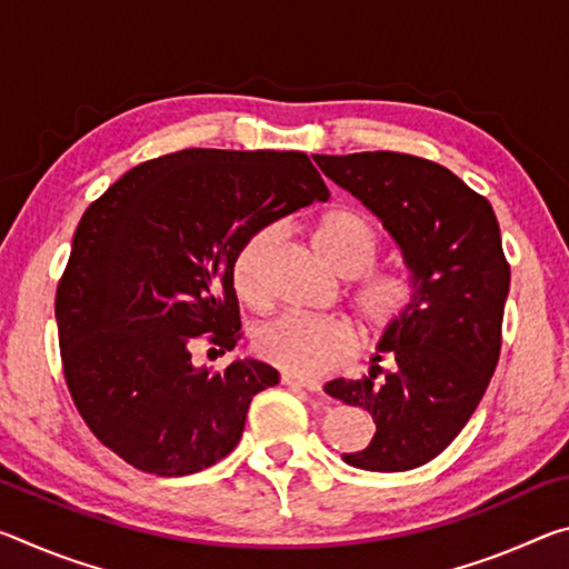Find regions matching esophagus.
<instances>
[{
  "label": "esophagus",
  "instance_id": "esophagus-1",
  "mask_svg": "<svg viewBox=\"0 0 569 569\" xmlns=\"http://www.w3.org/2000/svg\"><path fill=\"white\" fill-rule=\"evenodd\" d=\"M281 381L286 383V387H298V389H306L311 393L321 391V381H316V379H298V377H293V373H283Z\"/></svg>",
  "mask_w": 569,
  "mask_h": 569
}]
</instances>
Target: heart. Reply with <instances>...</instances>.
<instances>
[{"label":"heart","mask_w":569,"mask_h":569,"mask_svg":"<svg viewBox=\"0 0 569 569\" xmlns=\"http://www.w3.org/2000/svg\"><path fill=\"white\" fill-rule=\"evenodd\" d=\"M281 228L258 226L243 238L230 261V283L250 308L268 301L266 268ZM313 246L336 273L356 278L351 303L359 321L373 333H389L409 319L419 301V283L409 268H371L379 253V236L361 213L333 208L316 220ZM256 353L293 377H323L349 359L356 349L351 326L339 316L283 313L256 331Z\"/></svg>","instance_id":"1"}]
</instances>
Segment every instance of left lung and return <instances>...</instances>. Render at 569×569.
Instances as JSON below:
<instances>
[{"label":"left lung","mask_w":569,"mask_h":569,"mask_svg":"<svg viewBox=\"0 0 569 569\" xmlns=\"http://www.w3.org/2000/svg\"><path fill=\"white\" fill-rule=\"evenodd\" d=\"M316 162L381 220L419 283L417 308L381 336L369 377L326 383L329 397L377 423L369 447L343 461L369 471L421 467L465 429L499 361L509 263L497 216L455 172L417 156L377 150Z\"/></svg>","instance_id":"8db88e82"}]
</instances>
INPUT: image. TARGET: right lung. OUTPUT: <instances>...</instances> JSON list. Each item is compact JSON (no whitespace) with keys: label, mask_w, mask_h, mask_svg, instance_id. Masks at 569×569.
<instances>
[{"label":"right lung","mask_w":569,"mask_h":569,"mask_svg":"<svg viewBox=\"0 0 569 569\" xmlns=\"http://www.w3.org/2000/svg\"><path fill=\"white\" fill-rule=\"evenodd\" d=\"M313 200L329 188L306 152L190 148L140 162L84 210L54 316L67 389L104 447L158 477L236 449L278 371L256 359L198 369L190 349H236L233 253Z\"/></svg>","instance_id":"obj_1"}]
</instances>
